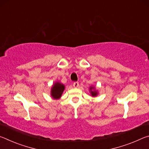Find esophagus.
I'll use <instances>...</instances> for the list:
<instances>
[{
	"instance_id": "obj_1",
	"label": "esophagus",
	"mask_w": 149,
	"mask_h": 149,
	"mask_svg": "<svg viewBox=\"0 0 149 149\" xmlns=\"http://www.w3.org/2000/svg\"><path fill=\"white\" fill-rule=\"evenodd\" d=\"M73 85H74V87L77 88V87H79V83L77 82V81H75V82L74 83V84H73Z\"/></svg>"
}]
</instances>
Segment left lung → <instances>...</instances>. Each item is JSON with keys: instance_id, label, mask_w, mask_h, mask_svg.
Returning <instances> with one entry per match:
<instances>
[{"instance_id": "left-lung-1", "label": "left lung", "mask_w": 149, "mask_h": 149, "mask_svg": "<svg viewBox=\"0 0 149 149\" xmlns=\"http://www.w3.org/2000/svg\"><path fill=\"white\" fill-rule=\"evenodd\" d=\"M93 87H91L90 90H91V95L93 96V97H95L96 95H97V92L95 91H91L93 89Z\"/></svg>"}]
</instances>
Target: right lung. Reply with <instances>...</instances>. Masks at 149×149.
Returning a JSON list of instances; mask_svg holds the SVG:
<instances>
[{
    "mask_svg": "<svg viewBox=\"0 0 149 149\" xmlns=\"http://www.w3.org/2000/svg\"><path fill=\"white\" fill-rule=\"evenodd\" d=\"M64 85L57 82L55 84L51 89V95L55 99H58L61 97L63 91L64 90Z\"/></svg>",
    "mask_w": 149,
    "mask_h": 149,
    "instance_id": "obj_1",
    "label": "right lung"
}]
</instances>
